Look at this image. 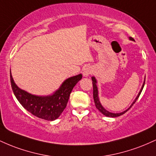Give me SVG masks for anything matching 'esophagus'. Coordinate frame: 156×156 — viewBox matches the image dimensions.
<instances>
[{
    "instance_id": "1",
    "label": "esophagus",
    "mask_w": 156,
    "mask_h": 156,
    "mask_svg": "<svg viewBox=\"0 0 156 156\" xmlns=\"http://www.w3.org/2000/svg\"><path fill=\"white\" fill-rule=\"evenodd\" d=\"M92 73V68L89 67H86L85 69H83V76L84 77H87V76H89V75L91 74V73Z\"/></svg>"
}]
</instances>
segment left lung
Instances as JSON below:
<instances>
[{"instance_id": "1", "label": "left lung", "mask_w": 156, "mask_h": 156, "mask_svg": "<svg viewBox=\"0 0 156 156\" xmlns=\"http://www.w3.org/2000/svg\"><path fill=\"white\" fill-rule=\"evenodd\" d=\"M129 39L130 40H132V41H134V39L132 38V37H129ZM92 84H93V98H94V104H95V106L96 108L98 109V110L101 112L102 114H103V115L106 116V117H119V116H121L122 115V114H124L125 112H128L129 109L131 108L132 105H133L134 103H136V101H137V99L139 98V95H140L141 91H142L143 88H144V83H145V78H144V83L142 84V87H141V88L140 89V91H139V94H138V95L136 96V98H135V100H134L133 103H132V104L130 105V106L128 108L127 110L124 111V112H120V113H112V112H109L108 111H107L106 109H105L103 108V106L102 105V104L101 103V101H100V98H99V95H98V86H97V83H98V82H97V80L95 78V77H92Z\"/></svg>"}]
</instances>
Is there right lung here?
I'll use <instances>...</instances> for the list:
<instances>
[{
    "instance_id": "1",
    "label": "right lung",
    "mask_w": 156,
    "mask_h": 156,
    "mask_svg": "<svg viewBox=\"0 0 156 156\" xmlns=\"http://www.w3.org/2000/svg\"><path fill=\"white\" fill-rule=\"evenodd\" d=\"M82 78V75L70 77L61 84L53 94L39 96L31 94L19 88L14 81L10 70V80L14 94L22 106L33 115L45 119L53 121L61 115L66 108L73 89Z\"/></svg>"
}]
</instances>
